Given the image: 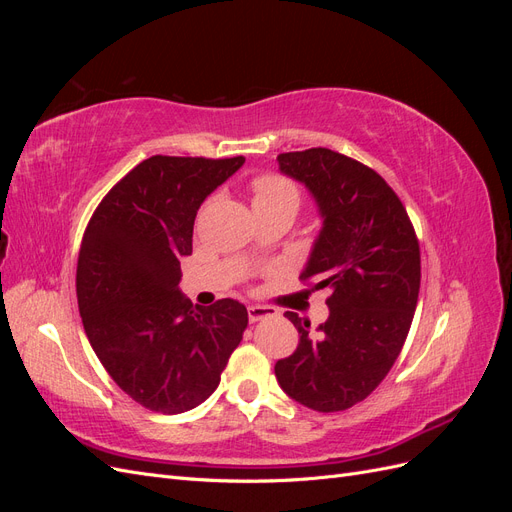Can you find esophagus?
Here are the masks:
<instances>
[{
	"label": "esophagus",
	"mask_w": 512,
	"mask_h": 512,
	"mask_svg": "<svg viewBox=\"0 0 512 512\" xmlns=\"http://www.w3.org/2000/svg\"><path fill=\"white\" fill-rule=\"evenodd\" d=\"M271 316H275L271 307H265V305L247 307V318H250V322H258V320H265V318H271Z\"/></svg>",
	"instance_id": "1"
}]
</instances>
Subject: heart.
<instances>
[{
  "label": "heart",
  "mask_w": 512,
  "mask_h": 512,
  "mask_svg": "<svg viewBox=\"0 0 512 512\" xmlns=\"http://www.w3.org/2000/svg\"><path fill=\"white\" fill-rule=\"evenodd\" d=\"M254 209H290L297 213L301 190L290 177L277 173H262L252 181Z\"/></svg>",
  "instance_id": "1"
}]
</instances>
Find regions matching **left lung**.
<instances>
[{
    "mask_svg": "<svg viewBox=\"0 0 512 512\" xmlns=\"http://www.w3.org/2000/svg\"><path fill=\"white\" fill-rule=\"evenodd\" d=\"M284 175L305 183L322 230L301 273L329 288V318L316 331L294 312L299 346L275 363L282 389L316 412L348 410L389 374L414 318L421 250L399 196L374 168L314 147L277 156Z\"/></svg>",
    "mask_w": 512,
    "mask_h": 512,
    "instance_id": "obj_1",
    "label": "left lung"
}]
</instances>
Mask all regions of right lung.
<instances>
[{"instance_id": "right-lung-1", "label": "right lung", "mask_w": 512, "mask_h": 512, "mask_svg": "<svg viewBox=\"0 0 512 512\" xmlns=\"http://www.w3.org/2000/svg\"><path fill=\"white\" fill-rule=\"evenodd\" d=\"M243 162L151 156L113 185L87 224L76 265L85 333L108 376L151 412L203 404L243 339L245 305L194 307L179 290L196 211Z\"/></svg>"}]
</instances>
